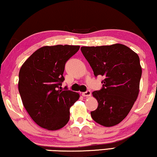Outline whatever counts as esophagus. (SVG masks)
I'll return each mask as SVG.
<instances>
[{
	"instance_id": "esophagus-1",
	"label": "esophagus",
	"mask_w": 157,
	"mask_h": 157,
	"mask_svg": "<svg viewBox=\"0 0 157 157\" xmlns=\"http://www.w3.org/2000/svg\"><path fill=\"white\" fill-rule=\"evenodd\" d=\"M91 91H89V90H88V91L83 92L82 93V96H84V97H89V96H91Z\"/></svg>"
}]
</instances>
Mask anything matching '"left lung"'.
Returning <instances> with one entry per match:
<instances>
[{"label":"left lung","mask_w":157,"mask_h":157,"mask_svg":"<svg viewBox=\"0 0 157 157\" xmlns=\"http://www.w3.org/2000/svg\"><path fill=\"white\" fill-rule=\"evenodd\" d=\"M81 51L94 76H104L103 87L94 91L98 103L91 112L92 119L110 127L125 119L138 97L141 66L139 57L125 45L82 46Z\"/></svg>","instance_id":"obj_1"}]
</instances>
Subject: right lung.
<instances>
[{
  "mask_svg": "<svg viewBox=\"0 0 157 157\" xmlns=\"http://www.w3.org/2000/svg\"><path fill=\"white\" fill-rule=\"evenodd\" d=\"M79 46L56 45L36 51L21 66L18 91L25 110L40 127L55 131L70 119V108L80 96L62 90L66 61L79 50Z\"/></svg>",
  "mask_w": 157,
  "mask_h": 157,
  "instance_id": "right-lung-1",
  "label": "right lung"
}]
</instances>
